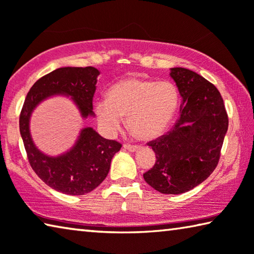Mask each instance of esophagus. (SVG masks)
I'll use <instances>...</instances> for the list:
<instances>
[{"label":"esophagus","instance_id":"34e87169","mask_svg":"<svg viewBox=\"0 0 254 254\" xmlns=\"http://www.w3.org/2000/svg\"><path fill=\"white\" fill-rule=\"evenodd\" d=\"M124 148L129 150V152H135V150H137L139 148V146L137 145H130V144H124Z\"/></svg>","mask_w":254,"mask_h":254}]
</instances>
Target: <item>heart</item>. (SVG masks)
<instances>
[{"instance_id": "b5f03b06", "label": "heart", "mask_w": 254, "mask_h": 254, "mask_svg": "<svg viewBox=\"0 0 254 254\" xmlns=\"http://www.w3.org/2000/svg\"><path fill=\"white\" fill-rule=\"evenodd\" d=\"M179 92L168 81L127 77L107 91V99L96 102L95 111L107 131H117L127 116V126L138 139L158 137L171 124L179 107Z\"/></svg>"}]
</instances>
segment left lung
I'll list each match as a JSON object with an SVG mask.
<instances>
[{"label":"left lung","instance_id":"1","mask_svg":"<svg viewBox=\"0 0 254 254\" xmlns=\"http://www.w3.org/2000/svg\"><path fill=\"white\" fill-rule=\"evenodd\" d=\"M182 97L181 116L170 131L147 143L156 154L144 180L163 194H182L201 184L215 170L229 117L214 84L185 68H172Z\"/></svg>","mask_w":254,"mask_h":254}]
</instances>
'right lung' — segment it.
Wrapping results in <instances>:
<instances>
[{
	"mask_svg": "<svg viewBox=\"0 0 254 254\" xmlns=\"http://www.w3.org/2000/svg\"><path fill=\"white\" fill-rule=\"evenodd\" d=\"M99 71L93 66L59 68L40 78L26 95L20 114V132L29 163L44 183L68 195H84L108 175L114 155L122 144L84 128L74 147L59 157H49L35 147L29 131L30 115L40 101L55 93L71 96L83 117L93 115L92 99Z\"/></svg>",
	"mask_w": 254,
	"mask_h": 254,
	"instance_id": "right-lung-1",
	"label": "right lung"
}]
</instances>
